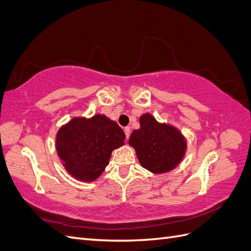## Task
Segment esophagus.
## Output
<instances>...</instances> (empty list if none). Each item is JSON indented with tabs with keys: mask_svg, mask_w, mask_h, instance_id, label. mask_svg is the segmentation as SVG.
I'll list each match as a JSON object with an SVG mask.
<instances>
[{
	"mask_svg": "<svg viewBox=\"0 0 251 251\" xmlns=\"http://www.w3.org/2000/svg\"><path fill=\"white\" fill-rule=\"evenodd\" d=\"M125 134H126V138L128 139V137H130V134H131V127L130 126L125 127Z\"/></svg>",
	"mask_w": 251,
	"mask_h": 251,
	"instance_id": "obj_1",
	"label": "esophagus"
}]
</instances>
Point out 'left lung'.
<instances>
[{
    "instance_id": "1",
    "label": "left lung",
    "mask_w": 251,
    "mask_h": 251,
    "mask_svg": "<svg viewBox=\"0 0 251 251\" xmlns=\"http://www.w3.org/2000/svg\"><path fill=\"white\" fill-rule=\"evenodd\" d=\"M140 127L134 130L128 144L135 150L140 165L151 174H164L183 160L187 140L177 126L159 121L150 113L139 117Z\"/></svg>"
}]
</instances>
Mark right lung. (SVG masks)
<instances>
[{
	"label": "right lung",
	"mask_w": 251,
	"mask_h": 251,
	"mask_svg": "<svg viewBox=\"0 0 251 251\" xmlns=\"http://www.w3.org/2000/svg\"><path fill=\"white\" fill-rule=\"evenodd\" d=\"M125 138L123 128L103 114L77 116L58 128L55 149L68 174L81 182H93L109 164L112 151L124 146Z\"/></svg>",
	"instance_id": "1"
}]
</instances>
